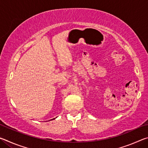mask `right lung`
<instances>
[{"label": "right lung", "mask_w": 148, "mask_h": 148, "mask_svg": "<svg viewBox=\"0 0 148 148\" xmlns=\"http://www.w3.org/2000/svg\"><path fill=\"white\" fill-rule=\"evenodd\" d=\"M56 118H53V119H51V120H53V119H55Z\"/></svg>", "instance_id": "right-lung-1"}]
</instances>
